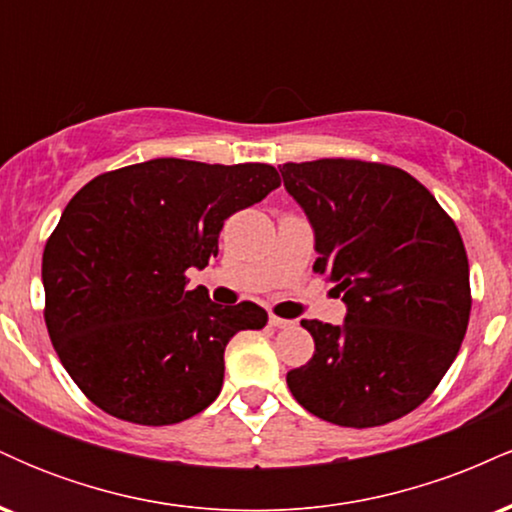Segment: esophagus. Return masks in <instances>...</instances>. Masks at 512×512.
<instances>
[{
	"label": "esophagus",
	"instance_id": "1",
	"mask_svg": "<svg viewBox=\"0 0 512 512\" xmlns=\"http://www.w3.org/2000/svg\"><path fill=\"white\" fill-rule=\"evenodd\" d=\"M269 325L276 327V330H286V327H293V320H284L279 315H269Z\"/></svg>",
	"mask_w": 512,
	"mask_h": 512
}]
</instances>
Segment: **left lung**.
<instances>
[{"mask_svg": "<svg viewBox=\"0 0 512 512\" xmlns=\"http://www.w3.org/2000/svg\"><path fill=\"white\" fill-rule=\"evenodd\" d=\"M315 231V272L344 293L342 327L301 320L315 354L286 375L317 419L385 426L424 404L460 351L472 310L460 231L407 170L356 158L279 166Z\"/></svg>", "mask_w": 512, "mask_h": 512, "instance_id": "1", "label": "left lung"}]
</instances>
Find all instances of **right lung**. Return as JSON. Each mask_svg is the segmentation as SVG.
<instances>
[{
	"instance_id": "obj_1",
	"label": "right lung",
	"mask_w": 512,
	"mask_h": 512,
	"mask_svg": "<svg viewBox=\"0 0 512 512\" xmlns=\"http://www.w3.org/2000/svg\"><path fill=\"white\" fill-rule=\"evenodd\" d=\"M281 185L269 163L154 158L101 173L45 243V325L79 390L115 419L170 426L219 397L223 351L262 330L257 303L219 305L187 269L219 255L223 221Z\"/></svg>"
}]
</instances>
